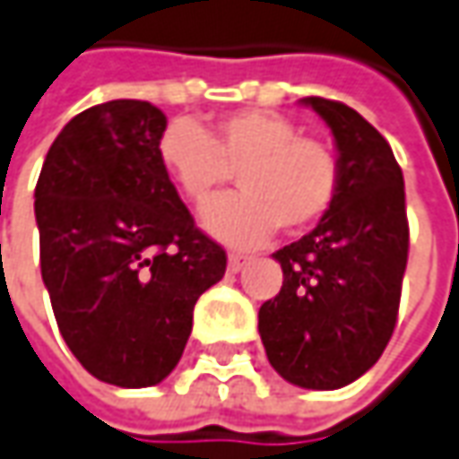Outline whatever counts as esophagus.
I'll return each instance as SVG.
<instances>
[{"mask_svg": "<svg viewBox=\"0 0 459 459\" xmlns=\"http://www.w3.org/2000/svg\"><path fill=\"white\" fill-rule=\"evenodd\" d=\"M250 265V257L245 255H230V260H227V271L230 273H239L242 268H247Z\"/></svg>", "mask_w": 459, "mask_h": 459, "instance_id": "1", "label": "esophagus"}]
</instances>
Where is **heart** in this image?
Segmentation results:
<instances>
[{
    "label": "heart",
    "mask_w": 459,
    "mask_h": 459,
    "mask_svg": "<svg viewBox=\"0 0 459 459\" xmlns=\"http://www.w3.org/2000/svg\"><path fill=\"white\" fill-rule=\"evenodd\" d=\"M158 160L194 206H206L235 178L242 194L204 212V227L235 247H255L278 230L301 232L329 212L340 170L326 145L301 137L286 117L245 109L206 133L176 119L158 140Z\"/></svg>",
    "instance_id": "heart-1"
}]
</instances>
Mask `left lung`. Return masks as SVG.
Masks as SVG:
<instances>
[{"instance_id": "8db88e82", "label": "left lung", "mask_w": 459, "mask_h": 459, "mask_svg": "<svg viewBox=\"0 0 459 459\" xmlns=\"http://www.w3.org/2000/svg\"><path fill=\"white\" fill-rule=\"evenodd\" d=\"M326 122L340 186L319 224L273 257L281 293L257 311L268 362L299 388L358 380L394 334L409 257L403 173L385 137L342 101L301 99Z\"/></svg>"}]
</instances>
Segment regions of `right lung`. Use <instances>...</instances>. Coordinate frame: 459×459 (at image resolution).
I'll return each instance as SVG.
<instances>
[{
	"label": "right lung",
	"mask_w": 459,
	"mask_h": 459,
	"mask_svg": "<svg viewBox=\"0 0 459 459\" xmlns=\"http://www.w3.org/2000/svg\"><path fill=\"white\" fill-rule=\"evenodd\" d=\"M166 125L151 101L97 104L63 127L35 186L58 329L94 378L119 388L170 376L199 296L227 268L158 160Z\"/></svg>",
	"instance_id": "obj_1"
}]
</instances>
